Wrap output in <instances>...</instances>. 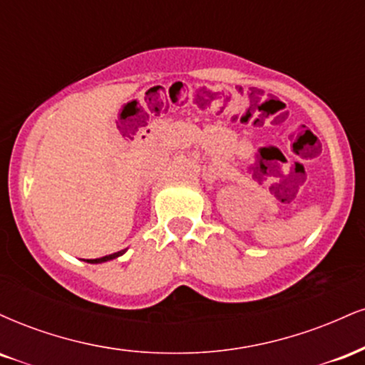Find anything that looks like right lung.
Segmentation results:
<instances>
[{
  "mask_svg": "<svg viewBox=\"0 0 365 365\" xmlns=\"http://www.w3.org/2000/svg\"><path fill=\"white\" fill-rule=\"evenodd\" d=\"M125 250H127V249H125ZM125 250H120V252H115V254H110V255H104V257H99V259H87V262H91V264H99V262L111 261V259H116V257H120L121 254H125Z\"/></svg>",
  "mask_w": 365,
  "mask_h": 365,
  "instance_id": "right-lung-1",
  "label": "right lung"
}]
</instances>
